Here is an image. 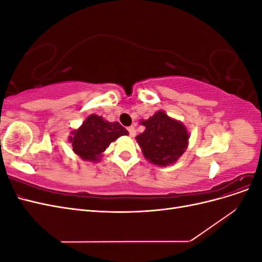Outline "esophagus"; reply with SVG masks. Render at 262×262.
<instances>
[{"instance_id": "obj_1", "label": "esophagus", "mask_w": 262, "mask_h": 262, "mask_svg": "<svg viewBox=\"0 0 262 262\" xmlns=\"http://www.w3.org/2000/svg\"><path fill=\"white\" fill-rule=\"evenodd\" d=\"M128 131H129V134H130V137H131V138H134V137H136L137 131H136V129H134V126H129V128H128Z\"/></svg>"}]
</instances>
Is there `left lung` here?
<instances>
[{
  "label": "left lung",
  "instance_id": "1",
  "mask_svg": "<svg viewBox=\"0 0 262 262\" xmlns=\"http://www.w3.org/2000/svg\"><path fill=\"white\" fill-rule=\"evenodd\" d=\"M141 124L145 126V130L137 137V141L150 163L167 166L184 154L189 140L184 124L164 112L156 113L147 120L141 121Z\"/></svg>",
  "mask_w": 262,
  "mask_h": 262
}]
</instances>
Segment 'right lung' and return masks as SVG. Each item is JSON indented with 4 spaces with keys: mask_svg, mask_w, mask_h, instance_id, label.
I'll use <instances>...</instances> for the list:
<instances>
[{
    "mask_svg": "<svg viewBox=\"0 0 262 262\" xmlns=\"http://www.w3.org/2000/svg\"><path fill=\"white\" fill-rule=\"evenodd\" d=\"M128 134L129 132L119 122H108L102 117L92 115L80 129L72 132L70 142L74 152L84 161L96 162L113 141Z\"/></svg>",
    "mask_w": 262,
    "mask_h": 262,
    "instance_id": "obj_1",
    "label": "right lung"
}]
</instances>
